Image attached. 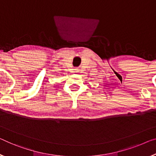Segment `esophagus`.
<instances>
[{
  "instance_id": "esophagus-1",
  "label": "esophagus",
  "mask_w": 156,
  "mask_h": 156,
  "mask_svg": "<svg viewBox=\"0 0 156 156\" xmlns=\"http://www.w3.org/2000/svg\"><path fill=\"white\" fill-rule=\"evenodd\" d=\"M74 70H75V73H79V71H80V70H79L78 68H75Z\"/></svg>"
}]
</instances>
